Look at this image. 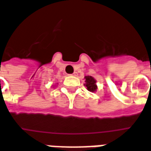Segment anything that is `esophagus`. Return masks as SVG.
<instances>
[{
    "mask_svg": "<svg viewBox=\"0 0 151 151\" xmlns=\"http://www.w3.org/2000/svg\"><path fill=\"white\" fill-rule=\"evenodd\" d=\"M77 74H78V73H77L76 71H75V72H74V73H73V74H71V76H76Z\"/></svg>",
    "mask_w": 151,
    "mask_h": 151,
    "instance_id": "1",
    "label": "esophagus"
}]
</instances>
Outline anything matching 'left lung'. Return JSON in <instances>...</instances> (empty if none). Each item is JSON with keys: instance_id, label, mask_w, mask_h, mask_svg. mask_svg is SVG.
<instances>
[{"instance_id": "left-lung-1", "label": "left lung", "mask_w": 151, "mask_h": 151, "mask_svg": "<svg viewBox=\"0 0 151 151\" xmlns=\"http://www.w3.org/2000/svg\"><path fill=\"white\" fill-rule=\"evenodd\" d=\"M85 79V82L86 83H84V85L87 88V89L88 90L89 92H94L96 91L97 89V86H96V81L92 76H87L84 77Z\"/></svg>"}]
</instances>
